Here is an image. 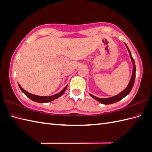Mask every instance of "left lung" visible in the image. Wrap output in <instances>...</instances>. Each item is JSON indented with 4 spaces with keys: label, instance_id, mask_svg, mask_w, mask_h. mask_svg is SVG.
I'll return each mask as SVG.
<instances>
[{
    "label": "left lung",
    "instance_id": "8db88e82",
    "mask_svg": "<svg viewBox=\"0 0 152 152\" xmlns=\"http://www.w3.org/2000/svg\"><path fill=\"white\" fill-rule=\"evenodd\" d=\"M126 47L128 49V50L129 53V56H130V58L132 59V61L133 63V72H132V77L131 79H130L129 81V83L128 85V86L126 88V89L121 92L120 94L116 95V96H114L113 97L111 98H98L96 96H94L93 94H91L90 95L91 96V97L94 98L95 100H96L98 102H100V103L103 104H105V105H107V104H114L116 103V102H117L118 101H120L121 100H122V98H124L125 96H126L127 95H128L130 91H132L133 86L134 85V83H135V72H136V67H135V61H134V59L132 57L131 52H130V50H129V48L128 47V46L126 45V44L125 43Z\"/></svg>",
    "mask_w": 152,
    "mask_h": 152
}]
</instances>
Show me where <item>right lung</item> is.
Returning <instances> with one entry per match:
<instances>
[{"mask_svg": "<svg viewBox=\"0 0 152 152\" xmlns=\"http://www.w3.org/2000/svg\"><path fill=\"white\" fill-rule=\"evenodd\" d=\"M19 85V87L20 88V89L21 90V91L26 95L27 97H28L30 98V100H33L34 102H38V103H46V102H51L53 101L54 100L56 99V98H58L59 97H60L61 96V95L63 94L65 92V91L66 89V87H67L68 86H66L64 89H63L62 91H60L59 93L56 94L54 95H52V96H37V95H35V94H30L27 91H26L24 89H23L20 85L18 83Z\"/></svg>", "mask_w": 152, "mask_h": 152, "instance_id": "add662e5", "label": "right lung"}]
</instances>
